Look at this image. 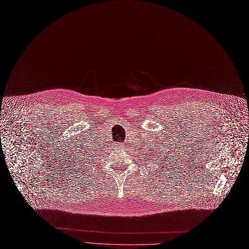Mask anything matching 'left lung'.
I'll list each match as a JSON object with an SVG mask.
<instances>
[{"mask_svg": "<svg viewBox=\"0 0 249 249\" xmlns=\"http://www.w3.org/2000/svg\"><path fill=\"white\" fill-rule=\"evenodd\" d=\"M161 152H162V151H161ZM156 156H158V155H156ZM158 160H160V159H159V158H158ZM169 162H171V161H169Z\"/></svg>", "mask_w": 249, "mask_h": 249, "instance_id": "obj_1", "label": "left lung"}]
</instances>
